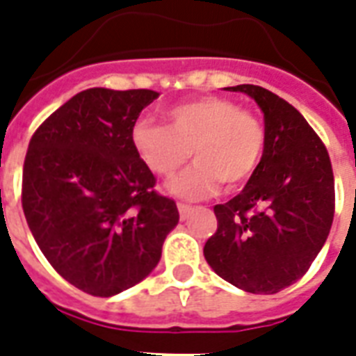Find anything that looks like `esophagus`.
Returning <instances> with one entry per match:
<instances>
[{
	"mask_svg": "<svg viewBox=\"0 0 356 356\" xmlns=\"http://www.w3.org/2000/svg\"><path fill=\"white\" fill-rule=\"evenodd\" d=\"M177 209H179V214H181V220H186L190 212H192V207L186 205V203H177Z\"/></svg>",
	"mask_w": 356,
	"mask_h": 356,
	"instance_id": "esophagus-1",
	"label": "esophagus"
}]
</instances>
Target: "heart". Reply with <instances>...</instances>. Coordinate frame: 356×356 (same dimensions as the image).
Wrapping results in <instances>:
<instances>
[{
  "instance_id": "1",
  "label": "heart",
  "mask_w": 356,
  "mask_h": 356,
  "mask_svg": "<svg viewBox=\"0 0 356 356\" xmlns=\"http://www.w3.org/2000/svg\"><path fill=\"white\" fill-rule=\"evenodd\" d=\"M168 127L149 118L134 122V149L151 172L170 177L188 161L195 162L170 184L172 192L190 200L212 195L253 177L266 145L264 125L257 114L227 97L205 96L179 103L166 113Z\"/></svg>"
}]
</instances>
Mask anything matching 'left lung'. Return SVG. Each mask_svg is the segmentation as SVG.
<instances>
[{"instance_id": "1", "label": "left lung", "mask_w": 356, "mask_h": 356, "mask_svg": "<svg viewBox=\"0 0 356 356\" xmlns=\"http://www.w3.org/2000/svg\"><path fill=\"white\" fill-rule=\"evenodd\" d=\"M259 103L266 145L253 177L214 207L207 262L234 286L277 293L307 273L334 218V175L325 144L298 108L257 85L229 86Z\"/></svg>"}]
</instances>
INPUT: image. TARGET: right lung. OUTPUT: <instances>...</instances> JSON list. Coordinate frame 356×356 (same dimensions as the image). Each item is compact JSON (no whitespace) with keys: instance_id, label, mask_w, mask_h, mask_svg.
<instances>
[{"instance_id":"add662e5","label":"right lung","mask_w":356,"mask_h":356,"mask_svg":"<svg viewBox=\"0 0 356 356\" xmlns=\"http://www.w3.org/2000/svg\"><path fill=\"white\" fill-rule=\"evenodd\" d=\"M156 96L88 88L31 136L22 177L27 225L58 275L90 296L111 298L149 275L179 222L131 138Z\"/></svg>"}]
</instances>
